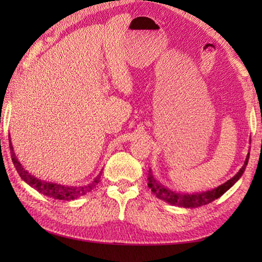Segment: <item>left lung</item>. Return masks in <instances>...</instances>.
Segmentation results:
<instances>
[{
    "label": "left lung",
    "mask_w": 262,
    "mask_h": 262,
    "mask_svg": "<svg viewBox=\"0 0 262 262\" xmlns=\"http://www.w3.org/2000/svg\"><path fill=\"white\" fill-rule=\"evenodd\" d=\"M248 157H250V154L247 155L245 163H244L243 167L239 170V172L236 176L232 177V178L228 180L227 183L219 186L217 188L207 190V192L195 193V194L176 193L173 190H170L168 188L164 187L162 184H159L158 181L155 180V178L151 174V170H149V173H148V186L149 188H151V192L156 195L158 199L170 203V205H176L184 208L201 207V206L208 205V203L212 202L214 200H216V199H219L221 195H223L239 178H241L244 173V171H245V167L248 162Z\"/></svg>",
    "instance_id": "1"
}]
</instances>
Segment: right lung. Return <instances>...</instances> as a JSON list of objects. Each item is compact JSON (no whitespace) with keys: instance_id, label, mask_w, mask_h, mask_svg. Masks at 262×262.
<instances>
[{"instance_id":"add662e5","label":"right lung","mask_w":262,"mask_h":262,"mask_svg":"<svg viewBox=\"0 0 262 262\" xmlns=\"http://www.w3.org/2000/svg\"><path fill=\"white\" fill-rule=\"evenodd\" d=\"M9 148H10L12 163H14V165L16 167L17 172H18V174L20 176V178L23 179L26 184L32 186L33 188L37 189L38 192H40L41 194L46 195V196L57 199V200H66V201L75 200V199H77L84 194L91 192V190L98 185L100 180L101 172L99 173V176L92 181V183L85 186H78V187H74V186H62V185H57L53 183H47V181H42L40 179H37L33 176H31V173H29L28 171L24 170V167L21 166V164L18 162V159H17L16 155L14 152V148H12L10 137H9Z\"/></svg>"}]
</instances>
